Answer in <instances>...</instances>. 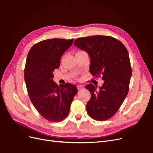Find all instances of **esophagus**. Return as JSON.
I'll list each match as a JSON object with an SVG mask.
<instances>
[{
  "label": "esophagus",
  "mask_w": 153,
  "mask_h": 153,
  "mask_svg": "<svg viewBox=\"0 0 153 153\" xmlns=\"http://www.w3.org/2000/svg\"><path fill=\"white\" fill-rule=\"evenodd\" d=\"M77 89H78L79 91V90H82L84 89V87H83V86H82V85H78V86H77Z\"/></svg>",
  "instance_id": "esophagus-1"
}]
</instances>
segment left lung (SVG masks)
Segmentation results:
<instances>
[{
	"instance_id": "8db88e82",
	"label": "left lung",
	"mask_w": 153,
	"mask_h": 153,
	"mask_svg": "<svg viewBox=\"0 0 153 153\" xmlns=\"http://www.w3.org/2000/svg\"><path fill=\"white\" fill-rule=\"evenodd\" d=\"M74 45L90 57V72L102 76V86L93 84L85 87L91 93L86 104L88 115L97 121H105L114 116L124 102L129 90L131 67L128 52L121 41L105 36L76 39Z\"/></svg>"
}]
</instances>
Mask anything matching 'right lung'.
<instances>
[{"label": "right lung", "instance_id": "add662e5", "mask_svg": "<svg viewBox=\"0 0 153 153\" xmlns=\"http://www.w3.org/2000/svg\"><path fill=\"white\" fill-rule=\"evenodd\" d=\"M74 39H51L32 47L27 57L24 77L29 98L43 117L53 122L67 116L74 97L75 85L66 83L58 86L53 81V71L58 68L63 54Z\"/></svg>", "mask_w": 153, "mask_h": 153}]
</instances>
